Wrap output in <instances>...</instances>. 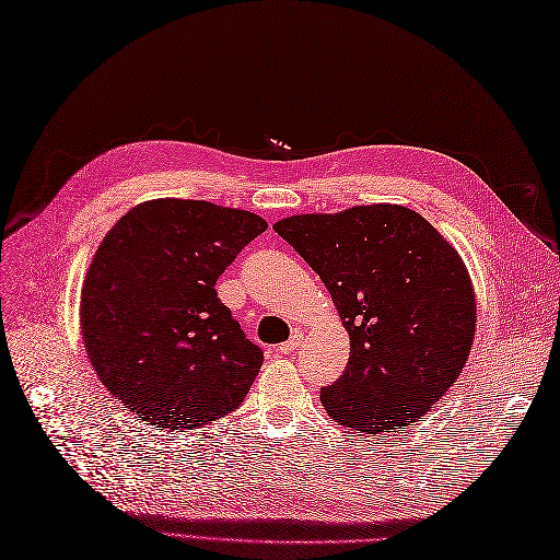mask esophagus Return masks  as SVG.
Instances as JSON below:
<instances>
[{
  "instance_id": "obj_1",
  "label": "esophagus",
  "mask_w": 560,
  "mask_h": 560,
  "mask_svg": "<svg viewBox=\"0 0 560 560\" xmlns=\"http://www.w3.org/2000/svg\"><path fill=\"white\" fill-rule=\"evenodd\" d=\"M302 339H304V332H302V330H294L292 337L288 339V342H282V345L278 347V353H282V357H290V353H292L299 345H302Z\"/></svg>"
}]
</instances>
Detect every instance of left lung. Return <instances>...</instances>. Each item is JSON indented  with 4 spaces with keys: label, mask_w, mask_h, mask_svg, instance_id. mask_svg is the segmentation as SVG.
Returning a JSON list of instances; mask_svg holds the SVG:
<instances>
[{
    "label": "left lung",
    "mask_w": 560,
    "mask_h": 560,
    "mask_svg": "<svg viewBox=\"0 0 560 560\" xmlns=\"http://www.w3.org/2000/svg\"><path fill=\"white\" fill-rule=\"evenodd\" d=\"M272 228L318 272L349 332L345 373L320 389L327 416L371 438L425 416L458 380L475 337L460 254L399 203L290 215Z\"/></svg>",
    "instance_id": "1"
}]
</instances>
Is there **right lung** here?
<instances>
[{
	"label": "right lung",
	"mask_w": 560,
	"mask_h": 560,
	"mask_svg": "<svg viewBox=\"0 0 560 560\" xmlns=\"http://www.w3.org/2000/svg\"><path fill=\"white\" fill-rule=\"evenodd\" d=\"M266 228L252 211L168 197L138 203L102 240L80 330L102 385L147 425L185 432L247 397L264 351L215 280Z\"/></svg>",
	"instance_id": "add662e5"
}]
</instances>
